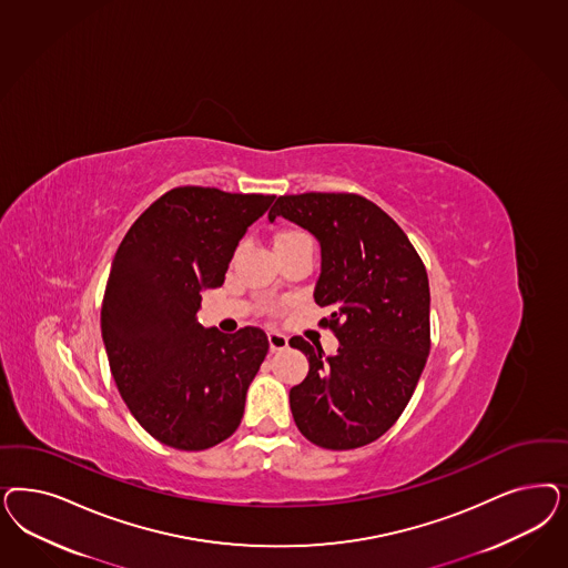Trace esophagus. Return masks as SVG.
<instances>
[{"instance_id":"34e87169","label":"esophagus","mask_w":568,"mask_h":568,"mask_svg":"<svg viewBox=\"0 0 568 568\" xmlns=\"http://www.w3.org/2000/svg\"><path fill=\"white\" fill-rule=\"evenodd\" d=\"M267 341H270V351L272 353L284 351V348L288 347V338L284 334H280V332H267Z\"/></svg>"}]
</instances>
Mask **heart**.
<instances>
[{"label":"heart","instance_id":"obj_1","mask_svg":"<svg viewBox=\"0 0 568 568\" xmlns=\"http://www.w3.org/2000/svg\"><path fill=\"white\" fill-rule=\"evenodd\" d=\"M296 234H298V232H284V234L277 236V240L291 239V236H296Z\"/></svg>","mask_w":568,"mask_h":568}]
</instances>
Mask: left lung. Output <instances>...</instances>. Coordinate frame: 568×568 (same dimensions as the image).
<instances>
[{"label":"left lung","instance_id":"obj_1","mask_svg":"<svg viewBox=\"0 0 568 568\" xmlns=\"http://www.w3.org/2000/svg\"><path fill=\"white\" fill-rule=\"evenodd\" d=\"M320 242L313 298L332 307L338 348L324 355L291 338L310 374L291 388L298 430L324 449H355L383 437L402 416L430 351V291L424 263L402 227L357 194H286L270 211Z\"/></svg>","mask_w":568,"mask_h":568}]
</instances>
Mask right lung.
I'll return each mask as SVG.
<instances>
[{
	"instance_id": "obj_1",
	"label": "right lung",
	"mask_w": 568,
	"mask_h": 568,
	"mask_svg": "<svg viewBox=\"0 0 568 568\" xmlns=\"http://www.w3.org/2000/svg\"><path fill=\"white\" fill-rule=\"evenodd\" d=\"M274 199L175 187L138 217L112 258L102 303L110 372L133 418L173 449H209L242 420L267 336L253 326L202 328L196 313Z\"/></svg>"
}]
</instances>
